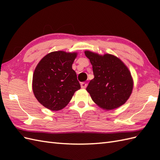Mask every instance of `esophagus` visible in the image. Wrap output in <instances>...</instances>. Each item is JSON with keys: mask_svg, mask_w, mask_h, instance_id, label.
<instances>
[{"mask_svg": "<svg viewBox=\"0 0 160 160\" xmlns=\"http://www.w3.org/2000/svg\"><path fill=\"white\" fill-rule=\"evenodd\" d=\"M80 86H81V88H82V89H85V88L87 86V84L86 82H82L80 84Z\"/></svg>", "mask_w": 160, "mask_h": 160, "instance_id": "34e87169", "label": "esophagus"}]
</instances>
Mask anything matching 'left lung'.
Returning <instances> with one entry per match:
<instances>
[{
  "label": "left lung",
  "instance_id": "left-lung-1",
  "mask_svg": "<svg viewBox=\"0 0 160 160\" xmlns=\"http://www.w3.org/2000/svg\"><path fill=\"white\" fill-rule=\"evenodd\" d=\"M92 64L94 78L87 87L91 99L100 108L112 110L124 104L130 97L133 81L122 61L111 54L103 56L84 52Z\"/></svg>",
  "mask_w": 160,
  "mask_h": 160
}]
</instances>
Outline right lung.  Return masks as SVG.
<instances>
[{
    "mask_svg": "<svg viewBox=\"0 0 160 160\" xmlns=\"http://www.w3.org/2000/svg\"><path fill=\"white\" fill-rule=\"evenodd\" d=\"M76 56V52H51L36 66L33 75V92L48 109L59 111L64 108L80 89L76 71L72 69Z\"/></svg>",
    "mask_w": 160,
    "mask_h": 160,
    "instance_id": "1",
    "label": "right lung"
}]
</instances>
